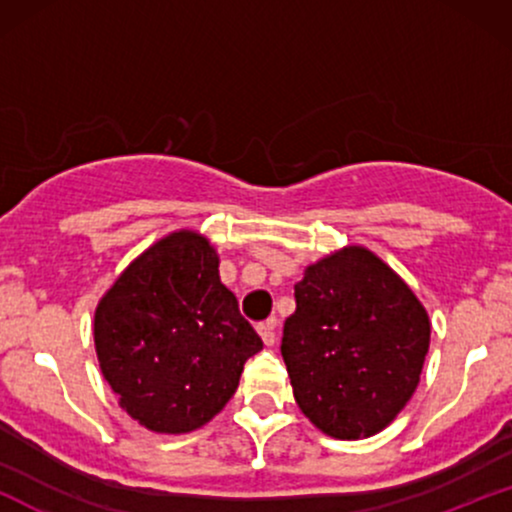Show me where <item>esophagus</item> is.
Masks as SVG:
<instances>
[{"instance_id": "esophagus-1", "label": "esophagus", "mask_w": 512, "mask_h": 512, "mask_svg": "<svg viewBox=\"0 0 512 512\" xmlns=\"http://www.w3.org/2000/svg\"><path fill=\"white\" fill-rule=\"evenodd\" d=\"M274 330H276L274 317H269V320H264V322H260V325H257V332H260L262 342L267 346H272L276 342V332Z\"/></svg>"}]
</instances>
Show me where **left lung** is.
I'll return each mask as SVG.
<instances>
[{
  "label": "left lung",
  "mask_w": 512,
  "mask_h": 512,
  "mask_svg": "<svg viewBox=\"0 0 512 512\" xmlns=\"http://www.w3.org/2000/svg\"><path fill=\"white\" fill-rule=\"evenodd\" d=\"M431 320L390 264L346 245L308 264L281 356L298 407L325 436H375L419 385Z\"/></svg>",
  "instance_id": "8db88e82"
}]
</instances>
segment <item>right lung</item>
Masks as SVG:
<instances>
[{
  "instance_id": "add662e5",
  "label": "right lung",
  "mask_w": 512,
  "mask_h": 512,
  "mask_svg": "<svg viewBox=\"0 0 512 512\" xmlns=\"http://www.w3.org/2000/svg\"><path fill=\"white\" fill-rule=\"evenodd\" d=\"M93 342L120 407L166 436L209 424L262 349L221 284L216 248L190 228L127 264L96 305Z\"/></svg>"
}]
</instances>
